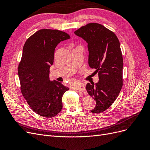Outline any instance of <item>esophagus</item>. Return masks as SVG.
Wrapping results in <instances>:
<instances>
[{"label":"esophagus","mask_w":150,"mask_h":150,"mask_svg":"<svg viewBox=\"0 0 150 150\" xmlns=\"http://www.w3.org/2000/svg\"><path fill=\"white\" fill-rule=\"evenodd\" d=\"M74 87L76 89H77L79 91H85V86L83 84H78L76 86H74Z\"/></svg>","instance_id":"obj_1"}]
</instances>
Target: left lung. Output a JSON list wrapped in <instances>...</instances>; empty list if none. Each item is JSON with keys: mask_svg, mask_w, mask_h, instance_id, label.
I'll return each instance as SVG.
<instances>
[{"mask_svg": "<svg viewBox=\"0 0 150 150\" xmlns=\"http://www.w3.org/2000/svg\"><path fill=\"white\" fill-rule=\"evenodd\" d=\"M74 34L88 43L89 66L98 72V82L86 86L96 103L91 111L98 114L112 105L122 86L123 59L120 41L113 32L98 23L81 27Z\"/></svg>", "mask_w": 150, "mask_h": 150, "instance_id": "left-lung-1", "label": "left lung"}]
</instances>
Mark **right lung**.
Segmentation results:
<instances>
[{
	"instance_id": "add662e5",
	"label": "right lung",
	"mask_w": 150,
	"mask_h": 150,
	"mask_svg": "<svg viewBox=\"0 0 150 150\" xmlns=\"http://www.w3.org/2000/svg\"><path fill=\"white\" fill-rule=\"evenodd\" d=\"M70 39L58 30L40 29L26 40L18 67L21 89L32 110L38 115L52 117L62 108L63 94L69 90L61 83L49 79L57 44Z\"/></svg>"
}]
</instances>
